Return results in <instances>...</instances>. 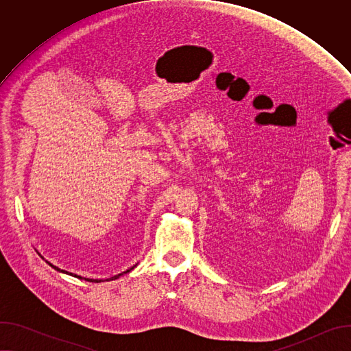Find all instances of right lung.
I'll list each match as a JSON object with an SVG mask.
<instances>
[{
    "instance_id": "1",
    "label": "right lung",
    "mask_w": 351,
    "mask_h": 351,
    "mask_svg": "<svg viewBox=\"0 0 351 351\" xmlns=\"http://www.w3.org/2000/svg\"><path fill=\"white\" fill-rule=\"evenodd\" d=\"M49 264V263H48ZM49 267H53L54 269H57V271H60V272H64V274H69V272H66V271H62V269H60L58 267H56V265H53V264H49ZM133 268H130V269H128V271H125V272H122V274H119V275H117V276H114V278H110V279H107V280H114V279H117V278H119L121 275H123V274H128V272H130ZM69 275H73V274H69ZM73 276H76V278H80L82 279V276H77V275H73ZM84 280H88V282H103V279H87V278H83Z\"/></svg>"
}]
</instances>
